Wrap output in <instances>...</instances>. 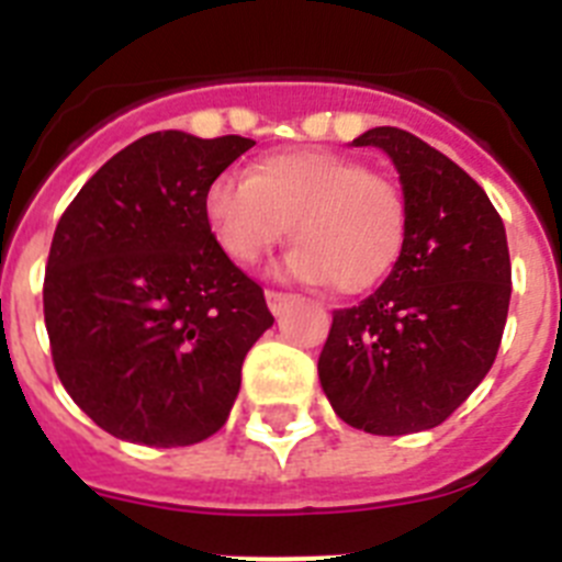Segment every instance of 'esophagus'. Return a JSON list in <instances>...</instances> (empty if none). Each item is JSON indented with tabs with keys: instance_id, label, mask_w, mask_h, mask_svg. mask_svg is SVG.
<instances>
[{
	"instance_id": "esophagus-1",
	"label": "esophagus",
	"mask_w": 562,
	"mask_h": 562,
	"mask_svg": "<svg viewBox=\"0 0 562 562\" xmlns=\"http://www.w3.org/2000/svg\"><path fill=\"white\" fill-rule=\"evenodd\" d=\"M292 292H278V290H267V306H270L272 315H281L286 310V304H292Z\"/></svg>"
}]
</instances>
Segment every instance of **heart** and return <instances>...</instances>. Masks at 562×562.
Segmentation results:
<instances>
[{
  "instance_id": "heart-1",
  "label": "heart",
  "mask_w": 562,
  "mask_h": 562,
  "mask_svg": "<svg viewBox=\"0 0 562 562\" xmlns=\"http://www.w3.org/2000/svg\"><path fill=\"white\" fill-rule=\"evenodd\" d=\"M202 207L233 265H256L290 231L292 276L331 281L342 295L371 290L394 270L411 220L405 191L391 177L315 148L267 154L247 180L222 173Z\"/></svg>"
}]
</instances>
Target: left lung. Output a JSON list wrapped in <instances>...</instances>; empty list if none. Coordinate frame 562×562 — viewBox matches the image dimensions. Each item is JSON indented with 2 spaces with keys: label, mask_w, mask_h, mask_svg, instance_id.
Segmentation results:
<instances>
[{
  "label": "left lung",
  "mask_w": 562,
  "mask_h": 562,
  "mask_svg": "<svg viewBox=\"0 0 562 562\" xmlns=\"http://www.w3.org/2000/svg\"><path fill=\"white\" fill-rule=\"evenodd\" d=\"M400 171L408 238L380 290L337 310L317 374L346 425L374 436L430 430L493 369L513 295L506 231L484 188L394 126L360 134Z\"/></svg>",
  "instance_id": "left-lung-1"
}]
</instances>
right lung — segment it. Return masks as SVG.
Listing matches in <instances>:
<instances>
[{"label":"right lung","mask_w":562,"mask_h":562,"mask_svg":"<svg viewBox=\"0 0 562 562\" xmlns=\"http://www.w3.org/2000/svg\"><path fill=\"white\" fill-rule=\"evenodd\" d=\"M256 146L154 132L103 162L58 220L44 324L58 380L98 428L186 448L227 422L265 335V290L216 245L205 191Z\"/></svg>","instance_id":"1"}]
</instances>
